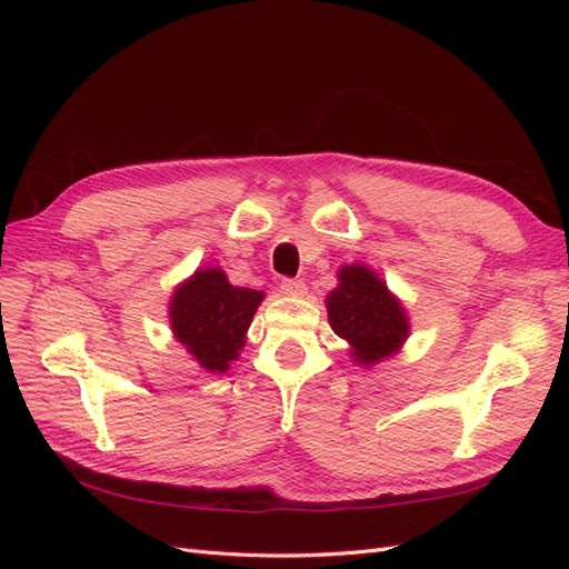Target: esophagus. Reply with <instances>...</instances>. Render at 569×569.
<instances>
[{"instance_id": "1", "label": "esophagus", "mask_w": 569, "mask_h": 569, "mask_svg": "<svg viewBox=\"0 0 569 569\" xmlns=\"http://www.w3.org/2000/svg\"><path fill=\"white\" fill-rule=\"evenodd\" d=\"M280 287H282L284 295H289V297H303L306 295L303 280H297V278H284Z\"/></svg>"}]
</instances>
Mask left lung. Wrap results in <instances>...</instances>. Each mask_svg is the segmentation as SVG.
<instances>
[{
	"label": "left lung",
	"instance_id": "obj_1",
	"mask_svg": "<svg viewBox=\"0 0 569 569\" xmlns=\"http://www.w3.org/2000/svg\"><path fill=\"white\" fill-rule=\"evenodd\" d=\"M332 330L353 347L358 363H377L408 337V320L382 280L366 266L339 270V287L327 297Z\"/></svg>",
	"mask_w": 569,
	"mask_h": 569
}]
</instances>
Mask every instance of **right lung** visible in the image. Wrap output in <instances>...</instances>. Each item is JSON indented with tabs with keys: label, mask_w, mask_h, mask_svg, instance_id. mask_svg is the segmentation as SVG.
<instances>
[{
	"label": "right lung",
	"mask_w": 569,
	"mask_h": 569,
	"mask_svg": "<svg viewBox=\"0 0 569 569\" xmlns=\"http://www.w3.org/2000/svg\"><path fill=\"white\" fill-rule=\"evenodd\" d=\"M263 291L232 287L226 272L206 268L178 287L170 301V325L180 343L209 372H226L244 347Z\"/></svg>",
	"instance_id": "add662e5"
}]
</instances>
